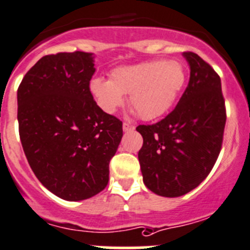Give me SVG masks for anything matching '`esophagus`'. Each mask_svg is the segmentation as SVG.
Listing matches in <instances>:
<instances>
[{"label": "esophagus", "mask_w": 250, "mask_h": 250, "mask_svg": "<svg viewBox=\"0 0 250 250\" xmlns=\"http://www.w3.org/2000/svg\"><path fill=\"white\" fill-rule=\"evenodd\" d=\"M123 130L125 132H129V131H132V130H135V126H134V125H131V124H129V123H124L123 124Z\"/></svg>", "instance_id": "obj_1"}]
</instances>
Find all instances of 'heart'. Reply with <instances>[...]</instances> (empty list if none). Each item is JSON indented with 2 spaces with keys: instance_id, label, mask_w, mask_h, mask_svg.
<instances>
[{
  "instance_id": "obj_1",
  "label": "heart",
  "mask_w": 250,
  "mask_h": 250,
  "mask_svg": "<svg viewBox=\"0 0 250 250\" xmlns=\"http://www.w3.org/2000/svg\"><path fill=\"white\" fill-rule=\"evenodd\" d=\"M187 81L179 61L154 60L114 68L110 80L96 77L89 91L103 111L113 114L124 103L125 93L139 116L153 120L165 115L177 102Z\"/></svg>"
}]
</instances>
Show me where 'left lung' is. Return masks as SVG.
<instances>
[{
    "mask_svg": "<svg viewBox=\"0 0 250 250\" xmlns=\"http://www.w3.org/2000/svg\"><path fill=\"white\" fill-rule=\"evenodd\" d=\"M190 66L188 87L172 113L153 125H139L144 183L154 194L177 198L208 175L222 147L226 125L221 78L198 54H183Z\"/></svg>",
    "mask_w": 250,
    "mask_h": 250,
    "instance_id": "8db88e82",
    "label": "left lung"
}]
</instances>
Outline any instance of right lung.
Returning a JSON list of instances; mask_svg holds the SVG:
<instances>
[{
	"label": "right lung",
	"mask_w": 250,
	"mask_h": 250,
	"mask_svg": "<svg viewBox=\"0 0 250 250\" xmlns=\"http://www.w3.org/2000/svg\"><path fill=\"white\" fill-rule=\"evenodd\" d=\"M94 72L91 52L46 55L17 92L28 163L47 190L67 201L85 200L106 187L123 137V123L104 113L89 91Z\"/></svg>",
	"instance_id": "obj_1"
}]
</instances>
